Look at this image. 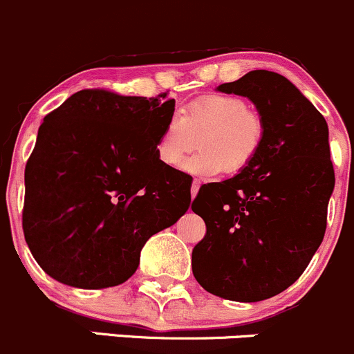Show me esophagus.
Returning a JSON list of instances; mask_svg holds the SVG:
<instances>
[{
	"mask_svg": "<svg viewBox=\"0 0 354 354\" xmlns=\"http://www.w3.org/2000/svg\"><path fill=\"white\" fill-rule=\"evenodd\" d=\"M199 185H201V180L194 178V180H192V185H191V196H192V198H196V194H198Z\"/></svg>",
	"mask_w": 354,
	"mask_h": 354,
	"instance_id": "obj_1",
	"label": "esophagus"
}]
</instances>
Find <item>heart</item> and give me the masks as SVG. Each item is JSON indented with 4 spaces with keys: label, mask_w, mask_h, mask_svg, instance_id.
Listing matches in <instances>:
<instances>
[{
    "label": "heart",
    "mask_w": 354,
    "mask_h": 354,
    "mask_svg": "<svg viewBox=\"0 0 354 354\" xmlns=\"http://www.w3.org/2000/svg\"><path fill=\"white\" fill-rule=\"evenodd\" d=\"M201 148L185 162L184 170L198 176L239 174L264 147V118L243 98L211 93L189 102L180 114L163 126L155 151L163 167L176 169L187 153Z\"/></svg>",
    "instance_id": "obj_1"
}]
</instances>
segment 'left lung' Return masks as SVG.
Listing matches in <instances>:
<instances>
[{
  "mask_svg": "<svg viewBox=\"0 0 354 354\" xmlns=\"http://www.w3.org/2000/svg\"><path fill=\"white\" fill-rule=\"evenodd\" d=\"M218 90L256 104L266 140L245 170L206 184L192 201L206 223L192 249V272L216 297L266 300L293 285L322 243L334 189L329 129L310 100L274 71L256 69Z\"/></svg>",
  "mask_w": 354,
  "mask_h": 354,
  "instance_id": "8db88e82",
  "label": "left lung"
}]
</instances>
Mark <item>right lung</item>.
Wrapping results in <instances>:
<instances>
[{
    "label": "right lung",
    "mask_w": 354,
    "mask_h": 354,
    "mask_svg": "<svg viewBox=\"0 0 354 354\" xmlns=\"http://www.w3.org/2000/svg\"><path fill=\"white\" fill-rule=\"evenodd\" d=\"M174 111L167 92L86 88L44 118L25 167L21 227L47 274L85 290L121 285L147 240L187 211L192 178L155 151Z\"/></svg>",
    "instance_id": "add662e5"
}]
</instances>
